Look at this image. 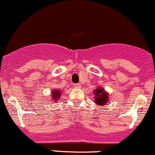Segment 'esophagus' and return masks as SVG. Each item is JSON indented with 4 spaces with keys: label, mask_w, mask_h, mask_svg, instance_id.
Returning a JSON list of instances; mask_svg holds the SVG:
<instances>
[{
    "label": "esophagus",
    "mask_w": 155,
    "mask_h": 155,
    "mask_svg": "<svg viewBox=\"0 0 155 155\" xmlns=\"http://www.w3.org/2000/svg\"><path fill=\"white\" fill-rule=\"evenodd\" d=\"M74 87H76V88H79L81 87V85L79 84H74Z\"/></svg>",
    "instance_id": "obj_1"
}]
</instances>
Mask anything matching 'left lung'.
<instances>
[{
  "instance_id": "left-lung-1",
  "label": "left lung",
  "mask_w": 155,
  "mask_h": 155,
  "mask_svg": "<svg viewBox=\"0 0 155 155\" xmlns=\"http://www.w3.org/2000/svg\"><path fill=\"white\" fill-rule=\"evenodd\" d=\"M96 94V98H95V102L98 105L102 106L104 104H106L108 101V95L106 92H104L103 88H98L95 91Z\"/></svg>"
}]
</instances>
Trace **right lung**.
<instances>
[{"mask_svg": "<svg viewBox=\"0 0 155 155\" xmlns=\"http://www.w3.org/2000/svg\"><path fill=\"white\" fill-rule=\"evenodd\" d=\"M59 96H60V93H59V91H57V90H56V91H52V98L51 99L54 100V101H57V98H59Z\"/></svg>", "mask_w": 155, "mask_h": 155, "instance_id": "right-lung-1", "label": "right lung"}]
</instances>
